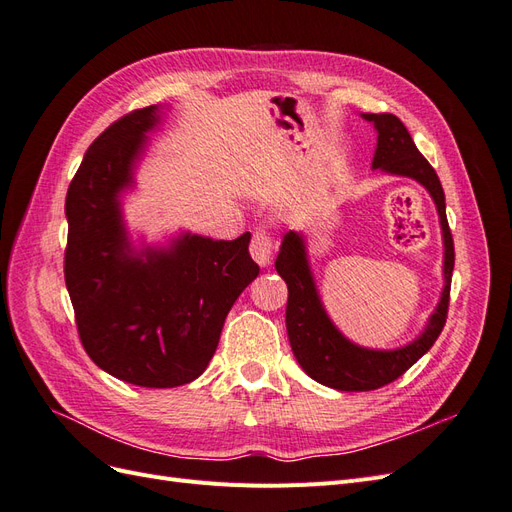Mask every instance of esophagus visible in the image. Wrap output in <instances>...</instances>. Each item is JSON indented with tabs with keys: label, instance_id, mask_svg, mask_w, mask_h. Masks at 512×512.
<instances>
[{
	"label": "esophagus",
	"instance_id": "obj_1",
	"mask_svg": "<svg viewBox=\"0 0 512 512\" xmlns=\"http://www.w3.org/2000/svg\"><path fill=\"white\" fill-rule=\"evenodd\" d=\"M273 239L267 235V232L262 230H256L254 237H252V243H250V254L252 258L258 262L260 267H267L271 262V256H273Z\"/></svg>",
	"mask_w": 512,
	"mask_h": 512
}]
</instances>
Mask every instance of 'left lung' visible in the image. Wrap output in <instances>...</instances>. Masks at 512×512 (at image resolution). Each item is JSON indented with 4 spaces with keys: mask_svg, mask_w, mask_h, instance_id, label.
<instances>
[{
    "mask_svg": "<svg viewBox=\"0 0 512 512\" xmlns=\"http://www.w3.org/2000/svg\"><path fill=\"white\" fill-rule=\"evenodd\" d=\"M363 119L374 123L378 132V145L371 168H380L389 175L418 181L436 203L444 241V288L438 307L433 309V314L427 320L425 331L414 342L397 350L361 348L339 333L329 314L324 312L312 269H309L305 239L301 232L288 230L282 239L275 269L288 286L286 329L290 346L309 378L337 391L380 389V386L397 380L436 344L446 324L451 277L455 267V245L446 220L444 190L436 170L416 149L410 132L395 115L363 113Z\"/></svg>",
    "mask_w": 512,
    "mask_h": 512,
    "instance_id": "obj_1",
    "label": "left lung"
}]
</instances>
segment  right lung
<instances>
[{
	"label": "right lung",
	"instance_id": "right-lung-1",
	"mask_svg": "<svg viewBox=\"0 0 512 512\" xmlns=\"http://www.w3.org/2000/svg\"><path fill=\"white\" fill-rule=\"evenodd\" d=\"M160 121V106H147L111 123L66 196L64 275L81 344L106 374L147 389L203 374L232 303L260 273L250 232L235 241L183 232L168 247L132 245L119 196L134 185L147 132Z\"/></svg>",
	"mask_w": 512,
	"mask_h": 512
}]
</instances>
